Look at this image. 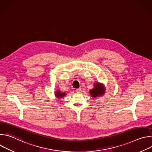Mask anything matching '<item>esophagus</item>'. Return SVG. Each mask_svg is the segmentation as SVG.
I'll return each mask as SVG.
<instances>
[{
	"label": "esophagus",
	"instance_id": "34e87169",
	"mask_svg": "<svg viewBox=\"0 0 152 152\" xmlns=\"http://www.w3.org/2000/svg\"><path fill=\"white\" fill-rule=\"evenodd\" d=\"M76 91L77 93H80L81 91V88H77L76 90Z\"/></svg>",
	"mask_w": 152,
	"mask_h": 152
}]
</instances>
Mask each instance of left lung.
<instances>
[{
    "mask_svg": "<svg viewBox=\"0 0 152 152\" xmlns=\"http://www.w3.org/2000/svg\"><path fill=\"white\" fill-rule=\"evenodd\" d=\"M104 85L99 82L94 83V88L90 90V94L93 97H97L103 95L105 93V89L104 88Z\"/></svg>",
    "mask_w": 152,
    "mask_h": 152,
    "instance_id": "1",
    "label": "left lung"
}]
</instances>
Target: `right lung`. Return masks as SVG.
I'll list each match as a JSON object with an SVG mask.
<instances>
[{
    "label": "right lung",
    "instance_id": "right-lung-1",
    "mask_svg": "<svg viewBox=\"0 0 152 152\" xmlns=\"http://www.w3.org/2000/svg\"><path fill=\"white\" fill-rule=\"evenodd\" d=\"M55 95L58 98H62V97H64L65 96H66V93H62L61 91L58 90L57 91H56Z\"/></svg>",
    "mask_w": 152,
    "mask_h": 152
}]
</instances>
